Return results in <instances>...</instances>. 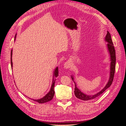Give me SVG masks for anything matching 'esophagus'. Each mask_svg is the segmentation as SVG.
Wrapping results in <instances>:
<instances>
[{
  "label": "esophagus",
  "mask_w": 126,
  "mask_h": 126,
  "mask_svg": "<svg viewBox=\"0 0 126 126\" xmlns=\"http://www.w3.org/2000/svg\"><path fill=\"white\" fill-rule=\"evenodd\" d=\"M71 66V63L69 61L68 62H66L64 64V68H66V69H68V68H69Z\"/></svg>",
  "instance_id": "34e87169"
}]
</instances>
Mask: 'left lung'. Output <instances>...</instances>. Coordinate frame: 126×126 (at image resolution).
I'll return each instance as SVG.
<instances>
[{
  "mask_svg": "<svg viewBox=\"0 0 126 126\" xmlns=\"http://www.w3.org/2000/svg\"><path fill=\"white\" fill-rule=\"evenodd\" d=\"M106 41L107 42V47L108 50L110 52V60H111V64H110V78L109 80V81L108 82L107 84L105 86V87L102 90H101L100 92L98 93L94 94V95H87L85 94L82 93L81 91L77 87V86L76 85V83H75V91L74 93L76 97L78 98L79 99H81L82 100H92L94 99H95L99 97V96L104 92V91L111 86L112 84V82L113 80L114 75H115V65H116V51L115 47L113 46V44L112 43V41L111 40V35L109 32H107V33L105 38ZM72 81H74V78L72 77ZM75 82V81H74Z\"/></svg>",
  "mask_w": 126,
  "mask_h": 126,
  "instance_id": "obj_1",
  "label": "left lung"
}]
</instances>
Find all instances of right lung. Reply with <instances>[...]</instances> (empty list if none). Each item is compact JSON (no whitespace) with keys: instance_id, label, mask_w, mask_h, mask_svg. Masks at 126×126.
Segmentation results:
<instances>
[{"instance_id":"right-lung-1","label":"right lung","mask_w":126,"mask_h":126,"mask_svg":"<svg viewBox=\"0 0 126 126\" xmlns=\"http://www.w3.org/2000/svg\"><path fill=\"white\" fill-rule=\"evenodd\" d=\"M15 38H16V36L15 37ZM12 51L13 50H11V67H13V62H12ZM58 74H59V72H58V68L57 67L56 68V69L55 70L54 72V76L55 77H57L58 76ZM55 81H56V79H53V81H52V85H51V89L50 90L49 92L45 96H44L43 98L40 99H37V100H35V99H33V100H34L35 101L38 102H39V104H44V103L45 102H47L48 101H50L53 98L54 96V94H55V91H54V87H55Z\"/></svg>"}]
</instances>
